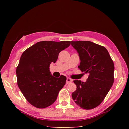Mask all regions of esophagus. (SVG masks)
<instances>
[{
	"label": "esophagus",
	"instance_id": "1",
	"mask_svg": "<svg viewBox=\"0 0 129 129\" xmlns=\"http://www.w3.org/2000/svg\"><path fill=\"white\" fill-rule=\"evenodd\" d=\"M72 81H73L72 79H70V78H69V77H67V80H66V83H67V84L70 83H71Z\"/></svg>",
	"mask_w": 129,
	"mask_h": 129
}]
</instances>
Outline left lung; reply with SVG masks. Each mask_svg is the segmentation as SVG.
Instances as JSON below:
<instances>
[{
	"label": "left lung",
	"instance_id": "1",
	"mask_svg": "<svg viewBox=\"0 0 129 129\" xmlns=\"http://www.w3.org/2000/svg\"><path fill=\"white\" fill-rule=\"evenodd\" d=\"M80 58L79 68L89 76L85 82L74 80L76 90L72 93L75 103L89 110L102 103L114 81V64L104 47L89 41H71Z\"/></svg>",
	"mask_w": 129,
	"mask_h": 129
}]
</instances>
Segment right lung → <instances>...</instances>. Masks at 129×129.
I'll list each match as a JSON object with an SVG mask.
<instances>
[{
  "mask_svg": "<svg viewBox=\"0 0 129 129\" xmlns=\"http://www.w3.org/2000/svg\"><path fill=\"white\" fill-rule=\"evenodd\" d=\"M71 41L38 42L23 52L17 67L19 88L33 106L43 109L56 101L67 78L53 76L49 72L52 62L55 63L58 54L71 45Z\"/></svg>",
  "mask_w": 129,
  "mask_h": 129,
  "instance_id": "1",
  "label": "right lung"
}]
</instances>
